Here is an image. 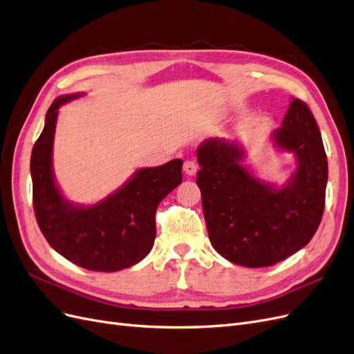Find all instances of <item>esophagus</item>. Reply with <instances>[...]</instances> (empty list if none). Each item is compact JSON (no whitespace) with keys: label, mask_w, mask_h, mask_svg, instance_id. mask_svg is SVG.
Masks as SVG:
<instances>
[{"label":"esophagus","mask_w":354,"mask_h":354,"mask_svg":"<svg viewBox=\"0 0 354 354\" xmlns=\"http://www.w3.org/2000/svg\"><path fill=\"white\" fill-rule=\"evenodd\" d=\"M184 172L188 175V176H194L197 174V163L196 162H185L184 163Z\"/></svg>","instance_id":"esophagus-1"}]
</instances>
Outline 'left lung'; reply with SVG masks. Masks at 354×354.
<instances>
[{
	"mask_svg": "<svg viewBox=\"0 0 354 354\" xmlns=\"http://www.w3.org/2000/svg\"><path fill=\"white\" fill-rule=\"evenodd\" d=\"M270 140L295 160L281 187L244 165L245 150L235 140L210 138L197 148L196 182L210 243L222 257L245 268L272 266L297 253L315 235L325 209L328 162L306 102L291 98Z\"/></svg>",
	"mask_w": 354,
	"mask_h": 354,
	"instance_id": "8db88e82",
	"label": "left lung"
}]
</instances>
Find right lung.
<instances>
[{"instance_id":"obj_1","label":"right lung","mask_w":354,"mask_h":354,"mask_svg":"<svg viewBox=\"0 0 354 354\" xmlns=\"http://www.w3.org/2000/svg\"><path fill=\"white\" fill-rule=\"evenodd\" d=\"M82 93L55 98L30 156L33 210L48 244L72 263L95 272L131 268L151 252L156 210L182 182V162L174 158L144 167L93 206L69 201L55 182L53 145L59 109Z\"/></svg>"}]
</instances>
